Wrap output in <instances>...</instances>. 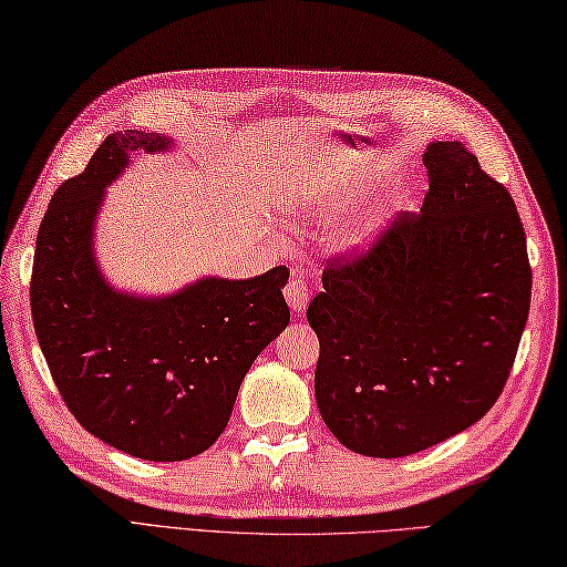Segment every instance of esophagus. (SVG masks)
<instances>
[{"mask_svg": "<svg viewBox=\"0 0 567 567\" xmlns=\"http://www.w3.org/2000/svg\"><path fill=\"white\" fill-rule=\"evenodd\" d=\"M284 296L288 300V306H291L296 313H300V310H306L308 300H310V291H308L306 281L303 279H296V276L284 286Z\"/></svg>", "mask_w": 567, "mask_h": 567, "instance_id": "obj_1", "label": "esophagus"}]
</instances>
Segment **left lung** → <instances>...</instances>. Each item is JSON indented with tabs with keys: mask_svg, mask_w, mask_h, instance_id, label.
Segmentation results:
<instances>
[{
	"mask_svg": "<svg viewBox=\"0 0 567 567\" xmlns=\"http://www.w3.org/2000/svg\"><path fill=\"white\" fill-rule=\"evenodd\" d=\"M429 193L364 251L326 261L308 322L320 340L316 401L338 441L403 457L487 413L528 318L522 217L462 142L423 154Z\"/></svg>",
	"mask_w": 567,
	"mask_h": 567,
	"instance_id": "left-lung-1",
	"label": "left lung"
}]
</instances>
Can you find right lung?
Segmentation results:
<instances>
[{"label":"right lung","instance_id":"right-lung-1","mask_svg":"<svg viewBox=\"0 0 567 567\" xmlns=\"http://www.w3.org/2000/svg\"><path fill=\"white\" fill-rule=\"evenodd\" d=\"M168 146L136 130L100 144L53 193L29 288L33 330L68 411L102 443L154 462L195 457L223 435L241 379L291 320L286 267L247 281L213 276L158 300L102 279L90 245L102 190L132 152Z\"/></svg>","mask_w":567,"mask_h":567}]
</instances>
